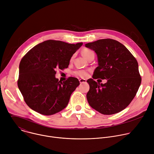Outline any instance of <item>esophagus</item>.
<instances>
[{
  "label": "esophagus",
  "instance_id": "34e87169",
  "mask_svg": "<svg viewBox=\"0 0 154 154\" xmlns=\"http://www.w3.org/2000/svg\"><path fill=\"white\" fill-rule=\"evenodd\" d=\"M79 81L80 83H83V82H86V79H79Z\"/></svg>",
  "mask_w": 154,
  "mask_h": 154
}]
</instances>
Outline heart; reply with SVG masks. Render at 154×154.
Masks as SVG:
<instances>
[{
  "instance_id": "b5f03b06",
  "label": "heart",
  "mask_w": 154,
  "mask_h": 154,
  "mask_svg": "<svg viewBox=\"0 0 154 154\" xmlns=\"http://www.w3.org/2000/svg\"><path fill=\"white\" fill-rule=\"evenodd\" d=\"M82 54L86 59H88V57H89L90 56L94 55V52L92 50H90L89 49H85L82 50ZM73 57H74V55H73L72 57V58H71V60H72ZM89 72V71L87 70V69H77V70L75 71L74 74L76 76L81 77V78H86L88 77Z\"/></svg>"
}]
</instances>
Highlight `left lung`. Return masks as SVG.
Segmentation results:
<instances>
[{"label":"left lung","instance_id":"obj_1","mask_svg":"<svg viewBox=\"0 0 154 154\" xmlns=\"http://www.w3.org/2000/svg\"><path fill=\"white\" fill-rule=\"evenodd\" d=\"M85 46L97 55L99 66L92 78L107 80L100 84L88 79L89 105L103 115L122 111L131 102L141 83L136 59L124 45L114 39H99Z\"/></svg>","mask_w":154,"mask_h":154}]
</instances>
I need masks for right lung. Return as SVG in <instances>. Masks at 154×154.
I'll use <instances>...</instances> for the list:
<instances>
[{
  "mask_svg": "<svg viewBox=\"0 0 154 154\" xmlns=\"http://www.w3.org/2000/svg\"><path fill=\"white\" fill-rule=\"evenodd\" d=\"M82 45L48 40L32 47L22 58L17 83L29 108L51 115L66 107L79 81L74 77L58 81L56 69L68 68L71 57Z\"/></svg>",
  "mask_w": 154,
  "mask_h": 154,
  "instance_id": "1",
  "label": "right lung"
}]
</instances>
